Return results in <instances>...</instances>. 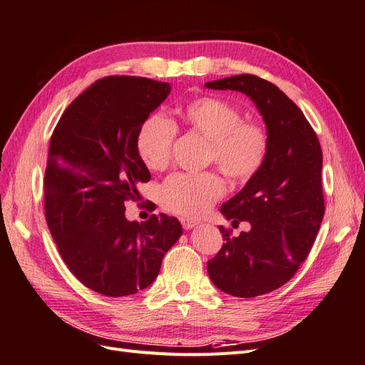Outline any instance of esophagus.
I'll return each mask as SVG.
<instances>
[{
  "instance_id": "1",
  "label": "esophagus",
  "mask_w": 365,
  "mask_h": 365,
  "mask_svg": "<svg viewBox=\"0 0 365 365\" xmlns=\"http://www.w3.org/2000/svg\"><path fill=\"white\" fill-rule=\"evenodd\" d=\"M180 222H182V227H183L185 230H192L195 225H199V222H195V220H192V219H185V217H182Z\"/></svg>"
}]
</instances>
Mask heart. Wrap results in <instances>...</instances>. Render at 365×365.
<instances>
[{"label":"heart","instance_id":"heart-1","mask_svg":"<svg viewBox=\"0 0 365 365\" xmlns=\"http://www.w3.org/2000/svg\"><path fill=\"white\" fill-rule=\"evenodd\" d=\"M208 142L207 160L232 182H247L264 166L268 155V134L264 126L242 121V112L216 97H199L174 109V120L148 117L137 133V153L148 170L170 166L175 129ZM225 194V182L216 173L175 174L160 190L162 207L182 217H199Z\"/></svg>","mask_w":365,"mask_h":365}]
</instances>
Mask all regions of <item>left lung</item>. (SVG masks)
<instances>
[{
	"instance_id": "obj_1",
	"label": "left lung",
	"mask_w": 365,
	"mask_h": 365,
	"mask_svg": "<svg viewBox=\"0 0 365 365\" xmlns=\"http://www.w3.org/2000/svg\"><path fill=\"white\" fill-rule=\"evenodd\" d=\"M205 86L245 93L267 126L264 166L220 208L232 225L247 220L251 228L235 237L219 227L225 244L208 262L223 293L260 296L287 284L314 244L325 211L321 145L304 112L273 83L242 73Z\"/></svg>"
}]
</instances>
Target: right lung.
Returning a JSON list of instances; mask_svg holds the SVG:
<instances>
[{
    "instance_id": "add662e5",
    "label": "right lung",
    "mask_w": 365,
    "mask_h": 365,
    "mask_svg": "<svg viewBox=\"0 0 365 365\" xmlns=\"http://www.w3.org/2000/svg\"><path fill=\"white\" fill-rule=\"evenodd\" d=\"M170 83L106 77L73 100L55 128L44 174V210L64 264L81 284L121 297L151 285L182 236L175 217L128 220L125 202L149 182L137 153L143 121L170 96Z\"/></svg>"
}]
</instances>
